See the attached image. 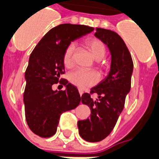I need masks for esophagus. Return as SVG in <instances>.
I'll list each match as a JSON object with an SVG mask.
<instances>
[{"label": "esophagus", "instance_id": "1", "mask_svg": "<svg viewBox=\"0 0 159 159\" xmlns=\"http://www.w3.org/2000/svg\"><path fill=\"white\" fill-rule=\"evenodd\" d=\"M83 90H81V89H79V94H80V96H82V95H83Z\"/></svg>", "mask_w": 159, "mask_h": 159}]
</instances>
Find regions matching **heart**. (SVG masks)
<instances>
[{"mask_svg": "<svg viewBox=\"0 0 159 159\" xmlns=\"http://www.w3.org/2000/svg\"><path fill=\"white\" fill-rule=\"evenodd\" d=\"M85 46L90 51L93 57L96 61H101L106 54L105 44L98 39H89L85 41ZM75 44L69 43L63 53V64L66 68H70L74 65ZM69 81L71 84L80 89H86L94 85L98 81V75L95 71L76 70L69 74Z\"/></svg>", "mask_w": 159, "mask_h": 159, "instance_id": "b5f03b06", "label": "heart"}]
</instances>
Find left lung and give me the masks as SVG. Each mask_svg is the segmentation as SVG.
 Listing matches in <instances>:
<instances>
[{
	"instance_id": "obj_1",
	"label": "left lung",
	"mask_w": 159,
	"mask_h": 159,
	"mask_svg": "<svg viewBox=\"0 0 159 159\" xmlns=\"http://www.w3.org/2000/svg\"><path fill=\"white\" fill-rule=\"evenodd\" d=\"M94 36L109 48L111 55L108 76L90 93H97L93 100L89 93H83L81 100L90 108V118L79 120L77 126L81 137L87 142H100L109 136L124 109L125 97L130 90L133 61L127 47L116 32L97 28Z\"/></svg>"
}]
</instances>
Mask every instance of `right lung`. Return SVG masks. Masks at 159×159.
Returning <instances> with one entry per match:
<instances>
[{
  "label": "right lung",
  "mask_w": 159,
  "mask_h": 159,
  "mask_svg": "<svg viewBox=\"0 0 159 159\" xmlns=\"http://www.w3.org/2000/svg\"><path fill=\"white\" fill-rule=\"evenodd\" d=\"M93 29L69 23L58 25L41 39L31 53L25 71L23 103L26 121L38 136H54L62 113L79 105L81 97L76 87L61 78L65 72L62 57L69 43ZM58 81L65 86L64 91L52 90V85Z\"/></svg>",
  "instance_id": "1"
}]
</instances>
